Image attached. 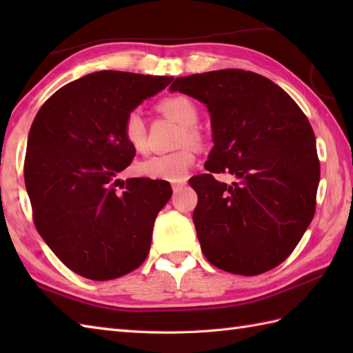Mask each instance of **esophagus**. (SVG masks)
Segmentation results:
<instances>
[{
    "label": "esophagus",
    "instance_id": "34e87169",
    "mask_svg": "<svg viewBox=\"0 0 353 353\" xmlns=\"http://www.w3.org/2000/svg\"><path fill=\"white\" fill-rule=\"evenodd\" d=\"M185 185H186L185 181L177 182V183H172V185H171V186H172V191H174V192H181V191L185 188Z\"/></svg>",
    "mask_w": 353,
    "mask_h": 353
}]
</instances>
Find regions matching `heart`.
<instances>
[{
    "mask_svg": "<svg viewBox=\"0 0 353 353\" xmlns=\"http://www.w3.org/2000/svg\"><path fill=\"white\" fill-rule=\"evenodd\" d=\"M163 115L174 119L183 129L181 133V142H200L201 132L197 129L199 123V109L191 99L185 95L167 97L157 104ZM123 137L134 152L144 153L147 150V132L145 123L139 112H132L125 117L123 124ZM197 152L196 147L186 144L177 152L167 154H156L148 157L144 162L138 163L137 171L141 176H145L156 181L167 182H181L186 177V172L196 162Z\"/></svg>",
    "mask_w": 353,
    "mask_h": 353,
    "instance_id": "heart-1",
    "label": "heart"
}]
</instances>
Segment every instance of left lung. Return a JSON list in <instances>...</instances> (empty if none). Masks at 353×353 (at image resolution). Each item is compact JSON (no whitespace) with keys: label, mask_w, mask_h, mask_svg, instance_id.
Here are the masks:
<instances>
[{"label":"left lung","mask_w":353,"mask_h":353,"mask_svg":"<svg viewBox=\"0 0 353 353\" xmlns=\"http://www.w3.org/2000/svg\"><path fill=\"white\" fill-rule=\"evenodd\" d=\"M206 104L214 148L206 174L190 179L201 252L224 272L256 276L277 267L316 212L320 162L312 127L297 103L267 77L219 70L170 86ZM228 172L232 185L214 174Z\"/></svg>","instance_id":"8db88e82"}]
</instances>
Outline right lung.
Wrapping results in <instances>:
<instances>
[{
  "label": "right lung",
  "instance_id": "obj_1",
  "mask_svg": "<svg viewBox=\"0 0 353 353\" xmlns=\"http://www.w3.org/2000/svg\"><path fill=\"white\" fill-rule=\"evenodd\" d=\"M171 81L92 72L59 89L37 112L27 141L26 188L37 232L74 273L109 281L145 261L156 215L172 190L165 181L117 179L137 153L123 124Z\"/></svg>",
  "mask_w": 353,
  "mask_h": 353
}]
</instances>
